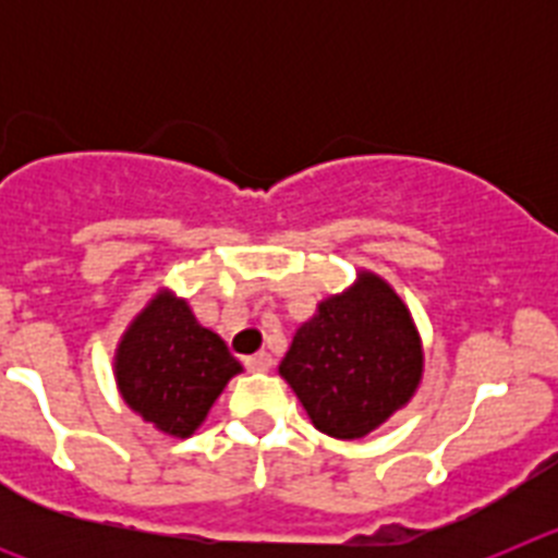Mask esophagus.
Masks as SVG:
<instances>
[{"label": "esophagus", "mask_w": 558, "mask_h": 558, "mask_svg": "<svg viewBox=\"0 0 558 558\" xmlns=\"http://www.w3.org/2000/svg\"><path fill=\"white\" fill-rule=\"evenodd\" d=\"M270 366H274V357L268 352H256L251 357H245V368L248 372H270Z\"/></svg>", "instance_id": "34e87169"}]
</instances>
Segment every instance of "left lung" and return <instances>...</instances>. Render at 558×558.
<instances>
[{
  "instance_id": "left-lung-1",
  "label": "left lung",
  "mask_w": 558,
  "mask_h": 558,
  "mask_svg": "<svg viewBox=\"0 0 558 558\" xmlns=\"http://www.w3.org/2000/svg\"><path fill=\"white\" fill-rule=\"evenodd\" d=\"M279 374L315 430L354 441L411 402L425 377V347L402 295L360 268L295 329Z\"/></svg>"
}]
</instances>
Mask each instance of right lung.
Returning <instances> with one entry per match:
<instances>
[{"label": "right lung", "mask_w": 558, "mask_h": 558, "mask_svg": "<svg viewBox=\"0 0 558 558\" xmlns=\"http://www.w3.org/2000/svg\"><path fill=\"white\" fill-rule=\"evenodd\" d=\"M240 372L223 338L201 327L170 288L147 299L113 349V379L125 405L170 438L198 430Z\"/></svg>", "instance_id": "right-lung-1"}]
</instances>
